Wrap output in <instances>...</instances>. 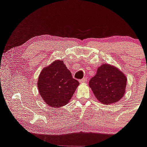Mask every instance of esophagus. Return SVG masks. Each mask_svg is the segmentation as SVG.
<instances>
[{"label":"esophagus","instance_id":"esophagus-1","mask_svg":"<svg viewBox=\"0 0 147 147\" xmlns=\"http://www.w3.org/2000/svg\"><path fill=\"white\" fill-rule=\"evenodd\" d=\"M79 82H80L81 84H85V83L87 82V78H86V77H84V78L80 79V80H79Z\"/></svg>","mask_w":147,"mask_h":147}]
</instances>
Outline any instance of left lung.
I'll use <instances>...</instances> for the list:
<instances>
[{
	"mask_svg": "<svg viewBox=\"0 0 147 147\" xmlns=\"http://www.w3.org/2000/svg\"><path fill=\"white\" fill-rule=\"evenodd\" d=\"M127 77L115 66L103 64L89 81L96 98L102 104H114L121 99L125 92Z\"/></svg>",
	"mask_w": 147,
	"mask_h": 147,
	"instance_id": "8db88e82",
	"label": "left lung"
}]
</instances>
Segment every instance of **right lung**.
Segmentation results:
<instances>
[{
	"instance_id": "1",
	"label": "right lung",
	"mask_w": 147,
	"mask_h": 147,
	"mask_svg": "<svg viewBox=\"0 0 147 147\" xmlns=\"http://www.w3.org/2000/svg\"><path fill=\"white\" fill-rule=\"evenodd\" d=\"M79 85L61 60L43 68L38 81L39 92L44 101L56 108L68 103Z\"/></svg>"
}]
</instances>
